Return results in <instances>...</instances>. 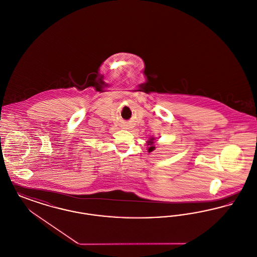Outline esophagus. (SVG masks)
<instances>
[{
	"label": "esophagus",
	"mask_w": 257,
	"mask_h": 257,
	"mask_svg": "<svg viewBox=\"0 0 257 257\" xmlns=\"http://www.w3.org/2000/svg\"><path fill=\"white\" fill-rule=\"evenodd\" d=\"M124 129H129V128H127V127H125V128H124Z\"/></svg>",
	"instance_id": "34e87169"
}]
</instances>
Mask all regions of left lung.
<instances>
[{"label": "left lung", "mask_w": 257, "mask_h": 257, "mask_svg": "<svg viewBox=\"0 0 257 257\" xmlns=\"http://www.w3.org/2000/svg\"><path fill=\"white\" fill-rule=\"evenodd\" d=\"M154 138H151L148 142H147V150H148V152H152L154 149H155V147H154Z\"/></svg>", "instance_id": "left-lung-1"}]
</instances>
